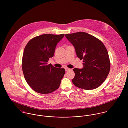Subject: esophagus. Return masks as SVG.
Segmentation results:
<instances>
[{
  "label": "esophagus",
  "instance_id": "34e87169",
  "mask_svg": "<svg viewBox=\"0 0 128 128\" xmlns=\"http://www.w3.org/2000/svg\"><path fill=\"white\" fill-rule=\"evenodd\" d=\"M65 70H66V72H68V71L69 70H70V69L69 68H65Z\"/></svg>",
  "mask_w": 128,
  "mask_h": 128
}]
</instances>
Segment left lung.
I'll return each mask as SVG.
<instances>
[{"mask_svg": "<svg viewBox=\"0 0 128 128\" xmlns=\"http://www.w3.org/2000/svg\"><path fill=\"white\" fill-rule=\"evenodd\" d=\"M75 48L77 56L83 60V68H74L73 84L84 90H93L106 79L110 68V58L104 43L84 32L65 35Z\"/></svg>", "mask_w": 128, "mask_h": 128, "instance_id": "8db88e82", "label": "left lung"}]
</instances>
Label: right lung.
<instances>
[{
    "mask_svg": "<svg viewBox=\"0 0 128 128\" xmlns=\"http://www.w3.org/2000/svg\"><path fill=\"white\" fill-rule=\"evenodd\" d=\"M64 36L40 35L30 40L24 48L22 65L24 75L29 86L37 92L49 94L60 87L65 70L48 64L47 62L54 56L56 44Z\"/></svg>",
    "mask_w": 128,
    "mask_h": 128,
    "instance_id": "add662e5",
    "label": "right lung"
}]
</instances>
